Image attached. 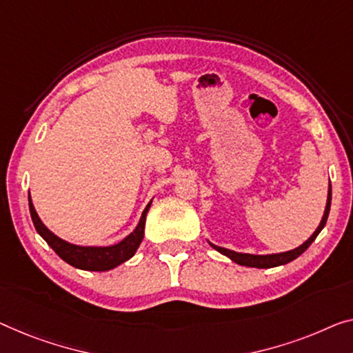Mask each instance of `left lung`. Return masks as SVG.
Instances as JSON below:
<instances>
[{
  "instance_id": "left-lung-1",
  "label": "left lung",
  "mask_w": 353,
  "mask_h": 353,
  "mask_svg": "<svg viewBox=\"0 0 353 353\" xmlns=\"http://www.w3.org/2000/svg\"><path fill=\"white\" fill-rule=\"evenodd\" d=\"M330 208H331V182L328 183V196H327V206H325L323 210V217L320 220L319 227L315 228L314 233L309 236V239L304 241L301 245L294 247L292 250H287V252H279V254H266V255H255V254H244V252H236V250H231L227 249V247H220V245H215L208 241L209 245L215 249L220 254L228 256L231 261L238 263L241 266H249V268H276V266H282V265H287V263L293 261L294 259H298L299 255L303 254L304 250L307 249L309 245H311L315 238H317L320 231L323 230L325 225H327V220H328V214H330Z\"/></svg>"
}]
</instances>
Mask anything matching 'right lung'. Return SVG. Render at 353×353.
<instances>
[{
  "mask_svg": "<svg viewBox=\"0 0 353 353\" xmlns=\"http://www.w3.org/2000/svg\"><path fill=\"white\" fill-rule=\"evenodd\" d=\"M28 203H30V214L33 219L34 228L38 231L42 239L49 244L55 254L65 260L68 265L77 268V270L83 271H109L117 268L122 263L128 261L131 256L136 254L139 244L143 243L144 238V228H145V217L149 212L152 199L147 204L145 209L141 214V219L136 228L131 233L123 238L120 243L112 245H77L71 244L68 241L61 239L55 233L46 227L44 222L39 219L38 212H36L34 204L31 201V194L28 193Z\"/></svg>",
  "mask_w": 353,
  "mask_h": 353,
  "instance_id": "add662e5",
  "label": "right lung"
}]
</instances>
